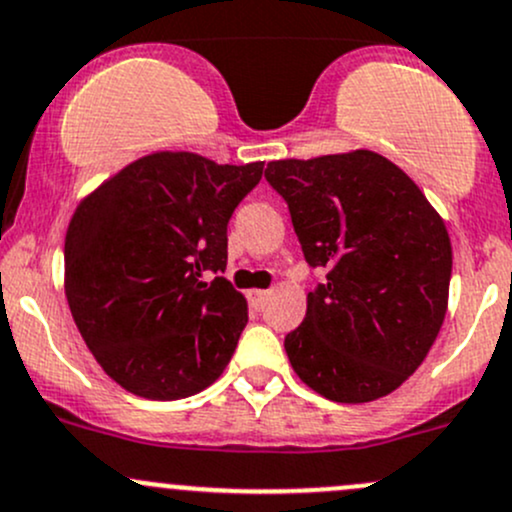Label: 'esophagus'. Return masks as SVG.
<instances>
[{"mask_svg":"<svg viewBox=\"0 0 512 512\" xmlns=\"http://www.w3.org/2000/svg\"><path fill=\"white\" fill-rule=\"evenodd\" d=\"M267 297H270L267 289H250V292H247V299H250V304L255 306V309H260V306L267 301Z\"/></svg>","mask_w":512,"mask_h":512,"instance_id":"obj_1","label":"esophagus"}]
</instances>
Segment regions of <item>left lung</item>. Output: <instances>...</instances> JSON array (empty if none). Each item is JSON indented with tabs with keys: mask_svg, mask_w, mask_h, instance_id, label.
Segmentation results:
<instances>
[{
	"mask_svg": "<svg viewBox=\"0 0 512 512\" xmlns=\"http://www.w3.org/2000/svg\"><path fill=\"white\" fill-rule=\"evenodd\" d=\"M265 179L287 201L306 262L328 270L284 338L294 373L346 405L390 395L444 324V220L400 166L370 149L270 161Z\"/></svg>",
	"mask_w": 512,
	"mask_h": 512,
	"instance_id": "1",
	"label": "left lung"
}]
</instances>
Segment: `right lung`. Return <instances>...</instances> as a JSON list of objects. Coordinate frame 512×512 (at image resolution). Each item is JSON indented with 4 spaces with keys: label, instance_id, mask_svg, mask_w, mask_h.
Listing matches in <instances>:
<instances>
[{
    "label": "right lung",
    "instance_id": "add662e5",
    "mask_svg": "<svg viewBox=\"0 0 512 512\" xmlns=\"http://www.w3.org/2000/svg\"><path fill=\"white\" fill-rule=\"evenodd\" d=\"M265 161L215 164L154 152L75 208L66 233V299L100 368L147 400H181L223 375L247 324L225 277L228 220Z\"/></svg>",
    "mask_w": 512,
    "mask_h": 512
}]
</instances>
